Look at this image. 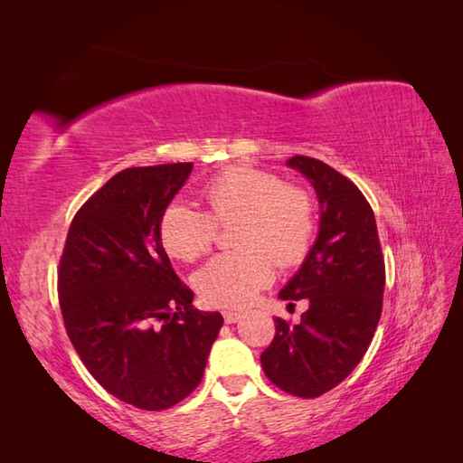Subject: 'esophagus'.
Here are the masks:
<instances>
[{
    "mask_svg": "<svg viewBox=\"0 0 463 463\" xmlns=\"http://www.w3.org/2000/svg\"><path fill=\"white\" fill-rule=\"evenodd\" d=\"M222 317H224V323L232 325V323H237V320L242 317V312H237V310H224Z\"/></svg>",
    "mask_w": 463,
    "mask_h": 463,
    "instance_id": "obj_1",
    "label": "esophagus"
}]
</instances>
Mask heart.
<instances>
[{
	"mask_svg": "<svg viewBox=\"0 0 463 463\" xmlns=\"http://www.w3.org/2000/svg\"><path fill=\"white\" fill-rule=\"evenodd\" d=\"M206 213L175 202L163 210L159 239L179 261L194 263L213 250L218 229L232 222V245L195 273L194 284L213 307H242L273 279L279 265H294L315 237V202L300 185L255 167H229L202 190Z\"/></svg>",
	"mask_w": 463,
	"mask_h": 463,
	"instance_id": "obj_1",
	"label": "heart"
}]
</instances>
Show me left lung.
Instances as JSON below:
<instances>
[{
  "label": "left lung",
  "instance_id": "left-lung-1",
  "mask_svg": "<svg viewBox=\"0 0 463 463\" xmlns=\"http://www.w3.org/2000/svg\"><path fill=\"white\" fill-rule=\"evenodd\" d=\"M288 165L307 175L318 194V239L302 268L279 292L281 300L308 298L300 325L276 318V336L261 354L279 390L317 398L362 362L380 323L386 268L373 210L359 187L312 156Z\"/></svg>",
  "mask_w": 463,
  "mask_h": 463
}]
</instances>
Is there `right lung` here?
<instances>
[{"label":"right lung","mask_w":463,"mask_h":463,"mask_svg":"<svg viewBox=\"0 0 463 463\" xmlns=\"http://www.w3.org/2000/svg\"><path fill=\"white\" fill-rule=\"evenodd\" d=\"M194 163L128 167L77 210L59 261L69 339L98 383L143 411H165L198 386L222 326L194 310L171 268L159 221Z\"/></svg>","instance_id":"obj_1"}]
</instances>
